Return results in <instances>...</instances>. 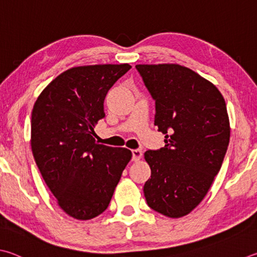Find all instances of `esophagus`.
Instances as JSON below:
<instances>
[{
	"label": "esophagus",
	"mask_w": 257,
	"mask_h": 257,
	"mask_svg": "<svg viewBox=\"0 0 257 257\" xmlns=\"http://www.w3.org/2000/svg\"><path fill=\"white\" fill-rule=\"evenodd\" d=\"M143 156V152L141 151V149H134L133 151V161L137 162L142 158Z\"/></svg>",
	"instance_id": "obj_1"
}]
</instances>
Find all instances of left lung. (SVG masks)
Returning a JSON list of instances; mask_svg holds the SVG:
<instances>
[{"mask_svg": "<svg viewBox=\"0 0 257 257\" xmlns=\"http://www.w3.org/2000/svg\"><path fill=\"white\" fill-rule=\"evenodd\" d=\"M155 101L165 146L147 151L151 179L144 185L149 208L170 218L190 213L220 171L230 137L226 102L212 83L177 64L136 65Z\"/></svg>", "mask_w": 257, "mask_h": 257, "instance_id": "left-lung-1", "label": "left lung"}]
</instances>
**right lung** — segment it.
<instances>
[{
	"instance_id": "1",
	"label": "right lung",
	"mask_w": 257,
	"mask_h": 257,
	"mask_svg": "<svg viewBox=\"0 0 257 257\" xmlns=\"http://www.w3.org/2000/svg\"><path fill=\"white\" fill-rule=\"evenodd\" d=\"M129 64L67 69L41 92L31 113V149L43 179L59 207L78 220L108 208L121 174L132 160L127 148L95 143L111 86Z\"/></svg>"
}]
</instances>
